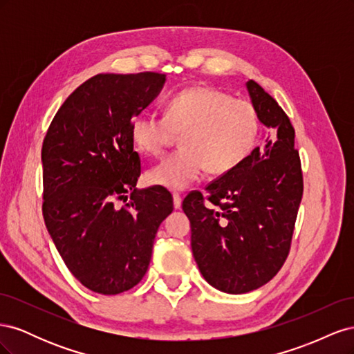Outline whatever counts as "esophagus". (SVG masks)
I'll return each mask as SVG.
<instances>
[{
    "label": "esophagus",
    "mask_w": 354,
    "mask_h": 354,
    "mask_svg": "<svg viewBox=\"0 0 354 354\" xmlns=\"http://www.w3.org/2000/svg\"><path fill=\"white\" fill-rule=\"evenodd\" d=\"M173 203H174V208L178 209L181 207V196L178 194L173 195Z\"/></svg>",
    "instance_id": "esophagus-1"
}]
</instances>
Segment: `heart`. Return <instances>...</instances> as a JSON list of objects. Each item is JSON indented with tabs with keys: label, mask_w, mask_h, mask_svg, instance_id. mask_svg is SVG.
<instances>
[{
	"label": "heart",
	"mask_w": 354,
	"mask_h": 354,
	"mask_svg": "<svg viewBox=\"0 0 354 354\" xmlns=\"http://www.w3.org/2000/svg\"><path fill=\"white\" fill-rule=\"evenodd\" d=\"M180 134V149L147 173L151 185L183 190L203 169L223 176L250 156L259 134L254 106L208 85L181 90L167 102L165 115H137L130 137L138 151L162 155Z\"/></svg>",
	"instance_id": "b5f03b06"
}]
</instances>
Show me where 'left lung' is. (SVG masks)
<instances>
[{"instance_id":"left-lung-1","label":"left lung","mask_w":354,"mask_h":354,"mask_svg":"<svg viewBox=\"0 0 354 354\" xmlns=\"http://www.w3.org/2000/svg\"><path fill=\"white\" fill-rule=\"evenodd\" d=\"M259 121L270 130L241 165L185 198L190 245L199 270L211 286L245 294L279 272L291 246L303 196V173L295 131L277 102L259 84L246 82Z\"/></svg>"}]
</instances>
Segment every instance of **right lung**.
Segmentation results:
<instances>
[{"mask_svg":"<svg viewBox=\"0 0 354 354\" xmlns=\"http://www.w3.org/2000/svg\"><path fill=\"white\" fill-rule=\"evenodd\" d=\"M164 73H99L60 106L42 143V216L71 273L115 295L142 281L159 224L173 212L162 187L137 189L130 125L162 90ZM130 191L118 209L115 198ZM126 198V197H125Z\"/></svg>","mask_w":354,"mask_h":354,"instance_id":"add662e5","label":"right lung"}]
</instances>
